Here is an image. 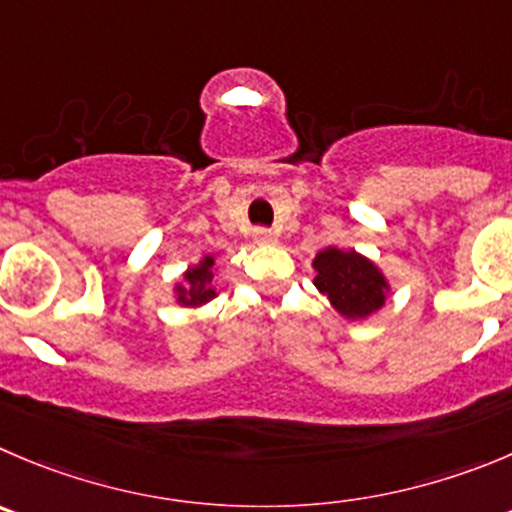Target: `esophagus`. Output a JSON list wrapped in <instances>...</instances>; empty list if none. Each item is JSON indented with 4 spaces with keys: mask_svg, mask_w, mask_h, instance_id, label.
Returning <instances> with one entry per match:
<instances>
[{
    "mask_svg": "<svg viewBox=\"0 0 512 512\" xmlns=\"http://www.w3.org/2000/svg\"><path fill=\"white\" fill-rule=\"evenodd\" d=\"M253 241L259 243V246H271L276 241V233L271 228H256L253 231Z\"/></svg>",
    "mask_w": 512,
    "mask_h": 512,
    "instance_id": "34e87169",
    "label": "esophagus"
}]
</instances>
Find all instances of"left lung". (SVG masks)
<instances>
[{
    "instance_id": "obj_1",
    "label": "left lung",
    "mask_w": 512,
    "mask_h": 512,
    "mask_svg": "<svg viewBox=\"0 0 512 512\" xmlns=\"http://www.w3.org/2000/svg\"><path fill=\"white\" fill-rule=\"evenodd\" d=\"M314 269L316 289L329 296L334 309L347 319H364L384 304L387 281L357 251L326 248L314 259Z\"/></svg>"
}]
</instances>
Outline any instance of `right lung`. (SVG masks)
<instances>
[{
    "mask_svg": "<svg viewBox=\"0 0 512 512\" xmlns=\"http://www.w3.org/2000/svg\"><path fill=\"white\" fill-rule=\"evenodd\" d=\"M213 256H206L198 266H193L186 274L188 286H178V301L186 306L206 304L208 299L216 296L211 281H213Z\"/></svg>",
    "mask_w": 512,
    "mask_h": 512,
    "instance_id": "add662e5",
    "label": "right lung"
}]
</instances>
